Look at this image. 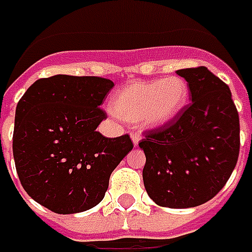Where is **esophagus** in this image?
I'll return each mask as SVG.
<instances>
[{
    "label": "esophagus",
    "mask_w": 252,
    "mask_h": 252,
    "mask_svg": "<svg viewBox=\"0 0 252 252\" xmlns=\"http://www.w3.org/2000/svg\"><path fill=\"white\" fill-rule=\"evenodd\" d=\"M141 138H142V135H141V133H138V131H133V133H131V140H133L135 146L138 145V142L141 141Z\"/></svg>",
    "instance_id": "obj_1"
}]
</instances>
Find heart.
I'll use <instances>...</instances> for the list:
<instances>
[{"label":"heart","mask_w":252,"mask_h":252,"mask_svg":"<svg viewBox=\"0 0 252 252\" xmlns=\"http://www.w3.org/2000/svg\"><path fill=\"white\" fill-rule=\"evenodd\" d=\"M189 85L180 76L144 83H133L114 94L115 114L129 121H141L148 127H161L172 122L186 107Z\"/></svg>","instance_id":"heart-1"}]
</instances>
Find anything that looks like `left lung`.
I'll use <instances>...</instances> for the list:
<instances>
[{"label": "left lung", "instance_id": "1", "mask_svg": "<svg viewBox=\"0 0 252 252\" xmlns=\"http://www.w3.org/2000/svg\"><path fill=\"white\" fill-rule=\"evenodd\" d=\"M191 103L172 122L146 130L140 148L148 195L158 206H199L217 195L235 169L240 151L239 112L228 85L205 66L176 70Z\"/></svg>", "mask_w": 252, "mask_h": 252}]
</instances>
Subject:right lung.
<instances>
[{
    "instance_id": "obj_1",
    "label": "right lung",
    "mask_w": 252,
    "mask_h": 252,
    "mask_svg": "<svg viewBox=\"0 0 252 252\" xmlns=\"http://www.w3.org/2000/svg\"><path fill=\"white\" fill-rule=\"evenodd\" d=\"M112 87L108 78L57 74L35 81L17 103L16 171L27 194L54 213L96 206L111 172L133 149L129 134L107 138L96 131Z\"/></svg>"
}]
</instances>
